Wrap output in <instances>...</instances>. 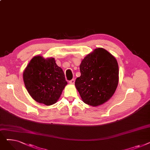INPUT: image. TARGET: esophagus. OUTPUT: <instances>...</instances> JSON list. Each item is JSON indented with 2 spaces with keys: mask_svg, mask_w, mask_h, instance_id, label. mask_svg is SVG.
<instances>
[{
  "mask_svg": "<svg viewBox=\"0 0 150 150\" xmlns=\"http://www.w3.org/2000/svg\"><path fill=\"white\" fill-rule=\"evenodd\" d=\"M69 83L70 84H74L75 83V80L74 79H72L69 81Z\"/></svg>",
  "mask_w": 150,
  "mask_h": 150,
  "instance_id": "esophagus-1",
  "label": "esophagus"
}]
</instances>
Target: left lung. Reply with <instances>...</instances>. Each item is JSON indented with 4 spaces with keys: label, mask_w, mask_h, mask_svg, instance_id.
Listing matches in <instances>:
<instances>
[{
    "label": "left lung",
    "mask_w": 150,
    "mask_h": 150,
    "mask_svg": "<svg viewBox=\"0 0 150 150\" xmlns=\"http://www.w3.org/2000/svg\"><path fill=\"white\" fill-rule=\"evenodd\" d=\"M81 76L75 84L84 103L93 106L103 104L114 93L119 83L116 59L103 48L88 54L80 66Z\"/></svg>",
    "instance_id": "1"
}]
</instances>
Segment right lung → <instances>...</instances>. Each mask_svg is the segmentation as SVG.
I'll list each match as a JSON object with an SVG mask.
<instances>
[{
  "mask_svg": "<svg viewBox=\"0 0 150 150\" xmlns=\"http://www.w3.org/2000/svg\"><path fill=\"white\" fill-rule=\"evenodd\" d=\"M23 79L31 97L47 106L56 103L67 84L64 72L54 59L41 56L31 59L23 72Z\"/></svg>",
  "mask_w": 150,
  "mask_h": 150,
  "instance_id": "right-lung-1",
  "label": "right lung"
}]
</instances>
